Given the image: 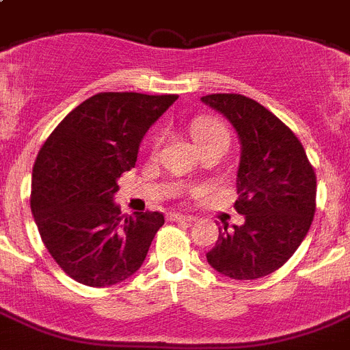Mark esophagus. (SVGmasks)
<instances>
[{
  "instance_id": "1",
  "label": "esophagus",
  "mask_w": 350,
  "mask_h": 350,
  "mask_svg": "<svg viewBox=\"0 0 350 350\" xmlns=\"http://www.w3.org/2000/svg\"><path fill=\"white\" fill-rule=\"evenodd\" d=\"M169 220H172V221H193V220H196V217H192V215H183V213H171V215H169Z\"/></svg>"
}]
</instances>
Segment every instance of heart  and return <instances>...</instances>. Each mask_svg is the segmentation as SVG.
Masks as SVG:
<instances>
[{
    "mask_svg": "<svg viewBox=\"0 0 350 350\" xmlns=\"http://www.w3.org/2000/svg\"><path fill=\"white\" fill-rule=\"evenodd\" d=\"M192 137L199 146L209 144L218 139H227L229 141V132L221 123L215 120H197L192 124Z\"/></svg>",
    "mask_w": 350,
    "mask_h": 350,
    "instance_id": "obj_1",
    "label": "heart"
}]
</instances>
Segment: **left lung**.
Listing matches in <instances>:
<instances>
[{
  "label": "left lung",
  "instance_id": "8db88e82",
  "mask_svg": "<svg viewBox=\"0 0 350 350\" xmlns=\"http://www.w3.org/2000/svg\"><path fill=\"white\" fill-rule=\"evenodd\" d=\"M202 102L232 123L241 141L238 200L243 226L220 230L208 262L234 280H255L284 266L308 234L317 178L301 141L259 102L213 93Z\"/></svg>",
  "mask_w": 350,
  "mask_h": 350
}]
</instances>
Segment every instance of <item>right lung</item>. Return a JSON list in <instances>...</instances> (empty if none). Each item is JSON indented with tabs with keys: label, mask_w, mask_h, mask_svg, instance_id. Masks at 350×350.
I'll use <instances>...</instances> for the list:
<instances>
[{
	"label": "right lung",
	"mask_w": 350,
	"mask_h": 350,
	"mask_svg": "<svg viewBox=\"0 0 350 350\" xmlns=\"http://www.w3.org/2000/svg\"><path fill=\"white\" fill-rule=\"evenodd\" d=\"M178 95L96 93L66 114L36 154L31 213L49 254L75 282L107 287L144 262L160 211L121 215L118 178L137 162L139 144Z\"/></svg>",
	"instance_id": "obj_1"
}]
</instances>
